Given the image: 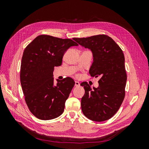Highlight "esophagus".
I'll return each instance as SVG.
<instances>
[{
	"instance_id": "esophagus-1",
	"label": "esophagus",
	"mask_w": 149,
	"mask_h": 149,
	"mask_svg": "<svg viewBox=\"0 0 149 149\" xmlns=\"http://www.w3.org/2000/svg\"><path fill=\"white\" fill-rule=\"evenodd\" d=\"M74 86H75L76 87H78V86H80V83L78 81H75Z\"/></svg>"
}]
</instances>
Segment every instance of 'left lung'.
Returning <instances> with one entry per match:
<instances>
[{"instance_id":"left-lung-1","label":"left lung","mask_w":149,"mask_h":149,"mask_svg":"<svg viewBox=\"0 0 149 149\" xmlns=\"http://www.w3.org/2000/svg\"><path fill=\"white\" fill-rule=\"evenodd\" d=\"M73 40L91 49L93 62L89 73L93 77H101L97 88L92 89L87 82L81 84L85 90L81 102L83 114L93 121L109 119L119 110L125 97L127 74L123 52L106 35Z\"/></svg>"}]
</instances>
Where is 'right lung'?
Listing matches in <instances>:
<instances>
[{"instance_id":"obj_1","label":"right lung","mask_w":149,"mask_h":149,"mask_svg":"<svg viewBox=\"0 0 149 149\" xmlns=\"http://www.w3.org/2000/svg\"><path fill=\"white\" fill-rule=\"evenodd\" d=\"M78 45L71 39L42 35L25 48L21 62L20 83L26 105L38 119L50 120L63 112L75 83L67 77L56 79V84H54V67L61 65L68 49Z\"/></svg>"}]
</instances>
